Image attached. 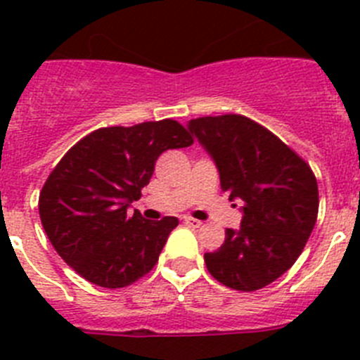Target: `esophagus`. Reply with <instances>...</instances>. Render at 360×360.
<instances>
[{
  "mask_svg": "<svg viewBox=\"0 0 360 360\" xmlns=\"http://www.w3.org/2000/svg\"><path fill=\"white\" fill-rule=\"evenodd\" d=\"M184 221H186V225H189V227H193V229H198V227H202V221H200V219L189 218V216H187V218L184 219Z\"/></svg>",
  "mask_w": 360,
  "mask_h": 360,
  "instance_id": "obj_1",
  "label": "esophagus"
}]
</instances>
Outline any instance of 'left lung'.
<instances>
[{"mask_svg":"<svg viewBox=\"0 0 360 360\" xmlns=\"http://www.w3.org/2000/svg\"><path fill=\"white\" fill-rule=\"evenodd\" d=\"M187 129L209 153L221 189L241 200L240 229L205 254L211 276L225 287L252 292L295 263L317 219V180L303 158L269 129L243 115L202 117Z\"/></svg>","mask_w":360,"mask_h":360,"instance_id":"left-lung-1","label":"left lung"}]
</instances>
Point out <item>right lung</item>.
Wrapping results in <instances>:
<instances>
[{
	"label": "right lung",
	"mask_w": 360,
	"mask_h": 360,
	"mask_svg": "<svg viewBox=\"0 0 360 360\" xmlns=\"http://www.w3.org/2000/svg\"><path fill=\"white\" fill-rule=\"evenodd\" d=\"M193 144L176 120L101 128L73 146L39 195V216L53 249L97 287L122 288L158 262L178 218L129 214L167 149Z\"/></svg>",
	"instance_id": "add662e5"
}]
</instances>
